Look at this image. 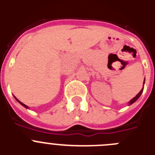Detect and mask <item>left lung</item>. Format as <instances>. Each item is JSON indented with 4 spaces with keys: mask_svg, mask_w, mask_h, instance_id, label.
Masks as SVG:
<instances>
[{
    "mask_svg": "<svg viewBox=\"0 0 155 155\" xmlns=\"http://www.w3.org/2000/svg\"><path fill=\"white\" fill-rule=\"evenodd\" d=\"M144 81H145V78H144V81H143V84H144ZM143 88H142L141 90H140V91L139 93H138L137 94L136 96L134 97V98H133L132 99L130 100V102H129V105H132L133 103H134V102H136L137 100L138 99V98H140V95H141V94H142V92H143Z\"/></svg>",
    "mask_w": 155,
    "mask_h": 155,
    "instance_id": "obj_1",
    "label": "left lung"
}]
</instances>
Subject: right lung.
Instances as JSON below:
<instances>
[{"mask_svg": "<svg viewBox=\"0 0 155 155\" xmlns=\"http://www.w3.org/2000/svg\"><path fill=\"white\" fill-rule=\"evenodd\" d=\"M15 99H16V100H17L18 102H19V103L21 104V105H22V106H24V107H25V108H26V109H28V108H29V107H28V106H27V105H25V104H23V103H22V102H20V101H19V100H18V98H15Z\"/></svg>", "mask_w": 155, "mask_h": 155, "instance_id": "right-lung-1", "label": "right lung"}]
</instances>
